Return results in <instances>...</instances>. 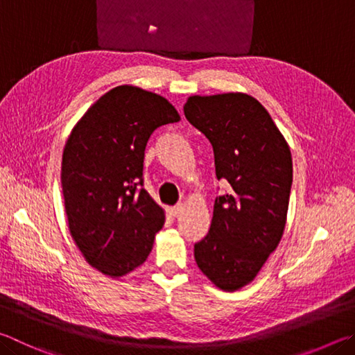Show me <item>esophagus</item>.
Instances as JSON below:
<instances>
[{"instance_id":"obj_1","label":"esophagus","mask_w":355,"mask_h":355,"mask_svg":"<svg viewBox=\"0 0 355 355\" xmlns=\"http://www.w3.org/2000/svg\"><path fill=\"white\" fill-rule=\"evenodd\" d=\"M183 209H184V205L183 203H178V205L173 206V208L171 209V212H172V216H178V214H182Z\"/></svg>"}]
</instances>
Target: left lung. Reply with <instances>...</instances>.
Listing matches in <instances>:
<instances>
[{
	"label": "left lung",
	"mask_w": 355,
	"mask_h": 355,
	"mask_svg": "<svg viewBox=\"0 0 355 355\" xmlns=\"http://www.w3.org/2000/svg\"><path fill=\"white\" fill-rule=\"evenodd\" d=\"M184 116L209 139L217 180L208 234L194 245L198 268L228 292L254 279L284 233L292 155L272 116L243 93L192 96Z\"/></svg>",
	"instance_id": "left-lung-1"
}]
</instances>
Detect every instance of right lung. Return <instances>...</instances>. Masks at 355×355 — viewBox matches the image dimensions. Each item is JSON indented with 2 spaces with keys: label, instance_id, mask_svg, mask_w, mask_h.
Returning <instances> with one entry per match:
<instances>
[{
  "label": "right lung",
  "instance_id": "obj_1",
  "mask_svg": "<svg viewBox=\"0 0 355 355\" xmlns=\"http://www.w3.org/2000/svg\"><path fill=\"white\" fill-rule=\"evenodd\" d=\"M180 116L161 96L121 85L99 98L71 132L62 158L68 227L85 259L113 278L143 263L164 211L144 186V150Z\"/></svg>",
  "mask_w": 355,
  "mask_h": 355
}]
</instances>
